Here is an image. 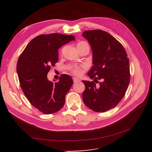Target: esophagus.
I'll list each match as a JSON object with an SVG mask.
<instances>
[{"instance_id": "1", "label": "esophagus", "mask_w": 152, "mask_h": 152, "mask_svg": "<svg viewBox=\"0 0 152 152\" xmlns=\"http://www.w3.org/2000/svg\"><path fill=\"white\" fill-rule=\"evenodd\" d=\"M80 81V80L78 78H76V77H74L73 78V82L75 83V82H78Z\"/></svg>"}]
</instances>
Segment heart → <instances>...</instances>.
<instances>
[{"instance_id":"b5f03b06","label":"heart","mask_w":152,"mask_h":152,"mask_svg":"<svg viewBox=\"0 0 152 152\" xmlns=\"http://www.w3.org/2000/svg\"><path fill=\"white\" fill-rule=\"evenodd\" d=\"M83 43H86L85 42H81L78 43L79 44H83ZM71 70H72V72L74 74H76V75H79L82 73V66H78V65H74L72 67H71Z\"/></svg>"}]
</instances>
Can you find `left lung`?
Masks as SVG:
<instances>
[{
	"mask_svg": "<svg viewBox=\"0 0 152 152\" xmlns=\"http://www.w3.org/2000/svg\"><path fill=\"white\" fill-rule=\"evenodd\" d=\"M91 48L93 64L88 72L94 82L83 80L86 89L82 97L92 110L104 112L121 101L130 81L129 61L121 43L102 30L83 32ZM101 80L98 85L97 80Z\"/></svg>",
	"mask_w": 152,
	"mask_h": 152,
	"instance_id": "left-lung-1",
	"label": "left lung"
}]
</instances>
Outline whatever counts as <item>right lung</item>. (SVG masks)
I'll use <instances>...</instances> for the list:
<instances>
[{
	"instance_id": "add662e5",
	"label": "right lung",
	"mask_w": 152,
	"mask_h": 152,
	"mask_svg": "<svg viewBox=\"0 0 152 152\" xmlns=\"http://www.w3.org/2000/svg\"><path fill=\"white\" fill-rule=\"evenodd\" d=\"M74 40L72 35L41 34L27 44L19 57L17 73L21 88L31 104L45 114L63 108L73 83L67 74H62L57 82L50 81L47 76L58 61V50Z\"/></svg>"
}]
</instances>
